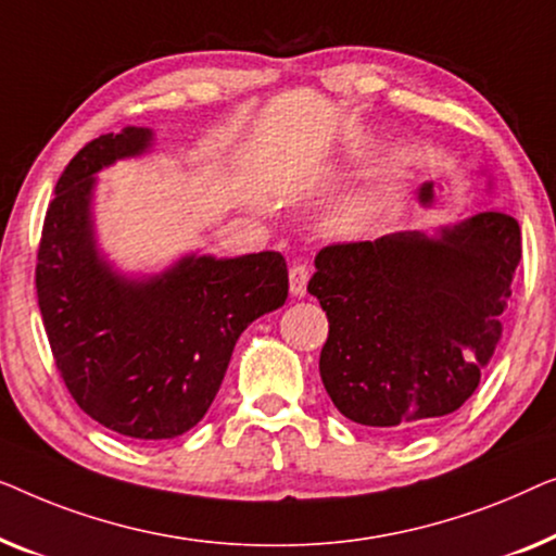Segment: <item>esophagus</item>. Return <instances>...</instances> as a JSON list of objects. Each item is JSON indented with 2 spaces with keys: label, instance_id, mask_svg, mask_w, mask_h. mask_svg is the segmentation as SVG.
Instances as JSON below:
<instances>
[{
  "label": "esophagus",
  "instance_id": "esophagus-1",
  "mask_svg": "<svg viewBox=\"0 0 556 556\" xmlns=\"http://www.w3.org/2000/svg\"><path fill=\"white\" fill-rule=\"evenodd\" d=\"M307 281H309V269L304 264H294L289 269V292L294 296H304L307 294Z\"/></svg>",
  "mask_w": 556,
  "mask_h": 556
}]
</instances>
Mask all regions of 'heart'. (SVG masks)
<instances>
[{"label":"heart","mask_w":556,"mask_h":556,"mask_svg":"<svg viewBox=\"0 0 556 556\" xmlns=\"http://www.w3.org/2000/svg\"><path fill=\"white\" fill-rule=\"evenodd\" d=\"M388 199H390L388 189L359 193V197L350 201L345 211H342L340 222L345 224L348 229H365V226H370L375 218L382 214V208L388 206Z\"/></svg>","instance_id":"obj_1"}]
</instances>
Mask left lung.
<instances>
[{"instance_id": "8db88e82", "label": "left lung", "mask_w": 556, "mask_h": 556, "mask_svg": "<svg viewBox=\"0 0 556 556\" xmlns=\"http://www.w3.org/2000/svg\"><path fill=\"white\" fill-rule=\"evenodd\" d=\"M519 260V222L504 211L438 237L403 231L319 249L307 292L330 323L319 375L334 408L388 433L458 410L502 338Z\"/></svg>"}]
</instances>
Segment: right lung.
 Listing matches in <instances>:
<instances>
[{"mask_svg": "<svg viewBox=\"0 0 556 556\" xmlns=\"http://www.w3.org/2000/svg\"><path fill=\"white\" fill-rule=\"evenodd\" d=\"M148 128L105 132L62 170L37 249V302L70 395L111 431L161 441L206 416L239 334L287 300L279 252L184 256L159 277L128 279L98 256L96 174L151 148Z\"/></svg>", "mask_w": 556, "mask_h": 556, "instance_id": "add662e5", "label": "right lung"}]
</instances>
